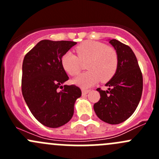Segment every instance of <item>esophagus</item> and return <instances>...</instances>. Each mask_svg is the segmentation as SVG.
I'll use <instances>...</instances> for the list:
<instances>
[{
  "instance_id": "34e87169",
  "label": "esophagus",
  "mask_w": 159,
  "mask_h": 159,
  "mask_svg": "<svg viewBox=\"0 0 159 159\" xmlns=\"http://www.w3.org/2000/svg\"><path fill=\"white\" fill-rule=\"evenodd\" d=\"M82 95H86V94H88V93L89 92L90 90H87V89H82Z\"/></svg>"
}]
</instances>
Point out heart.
<instances>
[{"label":"heart","mask_w":159,"mask_h":159,"mask_svg":"<svg viewBox=\"0 0 159 159\" xmlns=\"http://www.w3.org/2000/svg\"><path fill=\"white\" fill-rule=\"evenodd\" d=\"M78 56L71 51L65 53L61 58L64 69L70 75H75L81 70V61L88 60L87 71L74 79V83L84 89L97 84L100 80L105 82L115 75L118 65L117 51L103 43L86 41L77 46Z\"/></svg>","instance_id":"obj_1"}]
</instances>
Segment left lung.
Returning <instances> with one entry per match:
<instances>
[{
    "mask_svg": "<svg viewBox=\"0 0 159 159\" xmlns=\"http://www.w3.org/2000/svg\"><path fill=\"white\" fill-rule=\"evenodd\" d=\"M118 56L115 75L106 83L108 89L100 93V100L94 110L102 121L111 125L123 122L134 113L143 89V79L137 58L131 48L116 39H109Z\"/></svg>",
    "mask_w": 159,
    "mask_h": 159,
    "instance_id": "obj_1",
    "label": "left lung"
}]
</instances>
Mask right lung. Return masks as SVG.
<instances>
[{"label": "right lung", "mask_w": 159, "mask_h": 159, "mask_svg": "<svg viewBox=\"0 0 159 159\" xmlns=\"http://www.w3.org/2000/svg\"><path fill=\"white\" fill-rule=\"evenodd\" d=\"M77 43L42 40L25 55L22 65V94L32 115L49 128H58L71 119L81 91L75 85H62L68 76L62 56ZM60 87L62 91L59 92Z\"/></svg>", "instance_id": "obj_1"}]
</instances>
